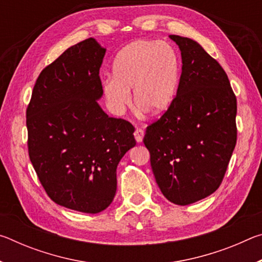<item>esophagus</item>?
Listing matches in <instances>:
<instances>
[{"label": "esophagus", "mask_w": 262, "mask_h": 262, "mask_svg": "<svg viewBox=\"0 0 262 262\" xmlns=\"http://www.w3.org/2000/svg\"><path fill=\"white\" fill-rule=\"evenodd\" d=\"M134 136H135V140L137 143H141V142L143 141V136H144L143 129H141V128H136L134 132Z\"/></svg>", "instance_id": "esophagus-1"}]
</instances>
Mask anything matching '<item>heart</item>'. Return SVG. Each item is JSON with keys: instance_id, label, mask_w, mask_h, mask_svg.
Here are the masks:
<instances>
[{"instance_id": "b5f03b06", "label": "heart", "mask_w": 262, "mask_h": 262, "mask_svg": "<svg viewBox=\"0 0 262 262\" xmlns=\"http://www.w3.org/2000/svg\"><path fill=\"white\" fill-rule=\"evenodd\" d=\"M113 77L101 81V90L110 108L121 114L130 105V90L136 108L158 115L176 98L180 78V61L167 42L137 40L118 53L113 61Z\"/></svg>"}]
</instances>
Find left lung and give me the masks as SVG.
Listing matches in <instances>:
<instances>
[{
	"instance_id": "8db88e82",
	"label": "left lung",
	"mask_w": 262,
	"mask_h": 262,
	"mask_svg": "<svg viewBox=\"0 0 262 262\" xmlns=\"http://www.w3.org/2000/svg\"><path fill=\"white\" fill-rule=\"evenodd\" d=\"M170 38L183 61L178 90L143 142L163 195L186 206L214 193L224 178L237 142V99L228 75L200 43Z\"/></svg>"
}]
</instances>
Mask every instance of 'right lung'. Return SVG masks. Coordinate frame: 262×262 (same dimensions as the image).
<instances>
[{"mask_svg": "<svg viewBox=\"0 0 262 262\" xmlns=\"http://www.w3.org/2000/svg\"><path fill=\"white\" fill-rule=\"evenodd\" d=\"M105 52L94 38L69 47L39 75L26 108L29 156L42 187L57 205L86 214L112 203L118 164L136 144L132 123L97 103Z\"/></svg>", "mask_w": 262, "mask_h": 262, "instance_id": "right-lung-1", "label": "right lung"}]
</instances>
